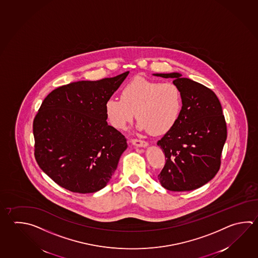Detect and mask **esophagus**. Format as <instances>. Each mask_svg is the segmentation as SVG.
<instances>
[{"instance_id":"34e87169","label":"esophagus","mask_w":258,"mask_h":258,"mask_svg":"<svg viewBox=\"0 0 258 258\" xmlns=\"http://www.w3.org/2000/svg\"><path fill=\"white\" fill-rule=\"evenodd\" d=\"M131 142L134 146L138 147V148H146V147L149 146V143L147 141H141V140H136L135 139V140H132Z\"/></svg>"}]
</instances>
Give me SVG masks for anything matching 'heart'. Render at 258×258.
<instances>
[{
	"instance_id": "b5f03b06",
	"label": "heart",
	"mask_w": 258,
	"mask_h": 258,
	"mask_svg": "<svg viewBox=\"0 0 258 258\" xmlns=\"http://www.w3.org/2000/svg\"><path fill=\"white\" fill-rule=\"evenodd\" d=\"M182 109L180 88L172 82L134 78L121 91V99L108 98L105 103L107 120L117 130H125L135 117L139 131L164 134L175 126Z\"/></svg>"
}]
</instances>
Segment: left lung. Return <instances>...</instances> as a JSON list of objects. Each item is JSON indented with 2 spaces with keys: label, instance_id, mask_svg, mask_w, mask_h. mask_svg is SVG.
Listing matches in <instances>:
<instances>
[{
  "label": "left lung",
  "instance_id": "obj_1",
  "mask_svg": "<svg viewBox=\"0 0 258 258\" xmlns=\"http://www.w3.org/2000/svg\"><path fill=\"white\" fill-rule=\"evenodd\" d=\"M153 76L172 78L182 95L179 120L157 142L166 159L158 179L172 191L198 189L216 175L221 165L227 138L221 103L211 89L178 72Z\"/></svg>",
  "mask_w": 258,
  "mask_h": 258
}]
</instances>
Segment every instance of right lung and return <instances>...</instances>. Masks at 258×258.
Masks as SVG:
<instances>
[{
  "mask_svg": "<svg viewBox=\"0 0 258 258\" xmlns=\"http://www.w3.org/2000/svg\"><path fill=\"white\" fill-rule=\"evenodd\" d=\"M130 71L97 81L56 88L34 117V156L55 183L78 194L101 190L109 182L126 140L107 122L105 103Z\"/></svg>",
  "mask_w": 258,
  "mask_h": 258,
  "instance_id": "right-lung-1",
  "label": "right lung"
}]
</instances>
